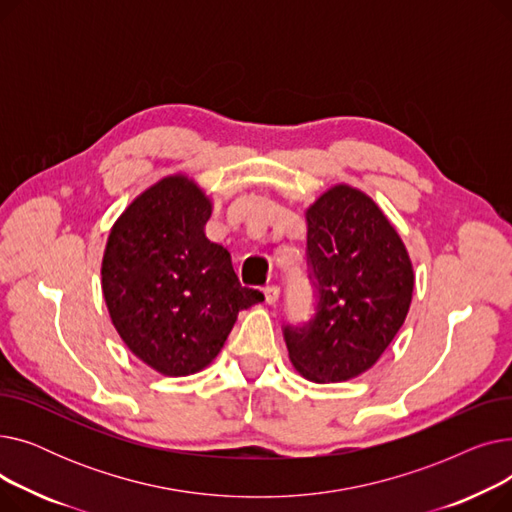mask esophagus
Wrapping results in <instances>:
<instances>
[{"instance_id": "34e87169", "label": "esophagus", "mask_w": 512, "mask_h": 512, "mask_svg": "<svg viewBox=\"0 0 512 512\" xmlns=\"http://www.w3.org/2000/svg\"><path fill=\"white\" fill-rule=\"evenodd\" d=\"M263 294H265V301L270 303V305H274L278 301V297H280V288L276 284H267L263 288Z\"/></svg>"}]
</instances>
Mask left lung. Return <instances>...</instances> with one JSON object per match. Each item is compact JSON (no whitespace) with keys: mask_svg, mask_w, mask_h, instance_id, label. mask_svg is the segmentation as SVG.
<instances>
[{"mask_svg":"<svg viewBox=\"0 0 512 512\" xmlns=\"http://www.w3.org/2000/svg\"><path fill=\"white\" fill-rule=\"evenodd\" d=\"M307 228L315 313L282 332L294 369L307 380L344 382L378 361L405 324L413 265L380 207L346 184L309 207Z\"/></svg>","mask_w":512,"mask_h":512,"instance_id":"left-lung-1","label":"left lung"}]
</instances>
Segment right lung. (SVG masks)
<instances>
[{"label": "right lung", "mask_w": 512, "mask_h": 512, "mask_svg": "<svg viewBox=\"0 0 512 512\" xmlns=\"http://www.w3.org/2000/svg\"><path fill=\"white\" fill-rule=\"evenodd\" d=\"M211 203L184 176L134 201L107 238L103 297L130 351L164 375L197 373L218 357L238 311L263 294L238 282L228 249L203 226Z\"/></svg>", "instance_id": "add662e5"}]
</instances>
